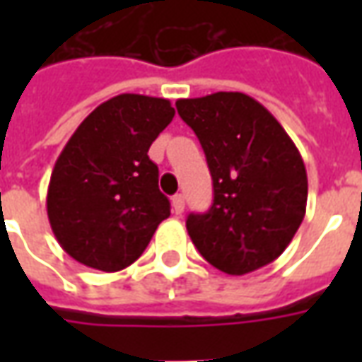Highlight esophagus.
<instances>
[{
	"label": "esophagus",
	"mask_w": 362,
	"mask_h": 362,
	"mask_svg": "<svg viewBox=\"0 0 362 362\" xmlns=\"http://www.w3.org/2000/svg\"><path fill=\"white\" fill-rule=\"evenodd\" d=\"M173 211L176 213V215H182V213H184V196H182V194H176V196L173 197Z\"/></svg>",
	"instance_id": "34e87169"
}]
</instances>
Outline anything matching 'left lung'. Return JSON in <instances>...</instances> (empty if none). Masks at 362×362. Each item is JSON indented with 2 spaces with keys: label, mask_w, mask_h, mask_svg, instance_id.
Segmentation results:
<instances>
[{
  "label": "left lung",
  "mask_w": 362,
  "mask_h": 362,
  "mask_svg": "<svg viewBox=\"0 0 362 362\" xmlns=\"http://www.w3.org/2000/svg\"><path fill=\"white\" fill-rule=\"evenodd\" d=\"M204 147L213 205L189 213L186 228L199 254L228 275L272 264L306 213L303 157L273 114L244 93L176 100Z\"/></svg>",
  "instance_id": "left-lung-1"
}]
</instances>
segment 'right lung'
I'll list each match as a JSON object with an SVG mask.
<instances>
[{
  "label": "right lung",
  "instance_id": "add662e5",
  "mask_svg": "<svg viewBox=\"0 0 362 362\" xmlns=\"http://www.w3.org/2000/svg\"><path fill=\"white\" fill-rule=\"evenodd\" d=\"M174 118L170 100L118 95L96 106L52 170L46 209L59 246L100 272L132 266L170 215L151 143Z\"/></svg>",
  "mask_w": 362,
  "mask_h": 362
}]
</instances>
